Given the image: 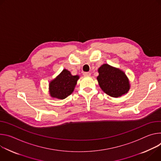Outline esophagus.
I'll return each mask as SVG.
<instances>
[{
  "mask_svg": "<svg viewBox=\"0 0 161 161\" xmlns=\"http://www.w3.org/2000/svg\"><path fill=\"white\" fill-rule=\"evenodd\" d=\"M83 75H84V76H90L91 74L90 72H84Z\"/></svg>",
  "mask_w": 161,
  "mask_h": 161,
  "instance_id": "1",
  "label": "esophagus"
}]
</instances>
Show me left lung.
Returning <instances> with one entry per match:
<instances>
[{
  "label": "left lung",
  "instance_id": "obj_1",
  "mask_svg": "<svg viewBox=\"0 0 161 161\" xmlns=\"http://www.w3.org/2000/svg\"><path fill=\"white\" fill-rule=\"evenodd\" d=\"M97 80L102 90L112 97H119L128 92L129 80L123 71L104 64L98 69Z\"/></svg>",
  "mask_w": 161,
  "mask_h": 161
}]
</instances>
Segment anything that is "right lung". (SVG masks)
Listing matches in <instances>:
<instances>
[{
  "label": "right lung",
  "mask_w": 161,
  "mask_h": 161,
  "mask_svg": "<svg viewBox=\"0 0 161 161\" xmlns=\"http://www.w3.org/2000/svg\"><path fill=\"white\" fill-rule=\"evenodd\" d=\"M78 75H72L66 69L49 84L50 94L52 97L64 99L74 90L79 79Z\"/></svg>",
  "instance_id": "right-lung-1"
}]
</instances>
